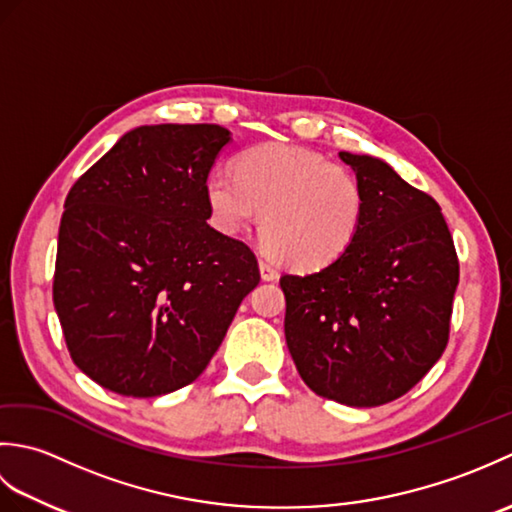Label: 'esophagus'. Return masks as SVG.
I'll list each match as a JSON object with an SVG mask.
<instances>
[{
	"label": "esophagus",
	"instance_id": "1",
	"mask_svg": "<svg viewBox=\"0 0 512 512\" xmlns=\"http://www.w3.org/2000/svg\"><path fill=\"white\" fill-rule=\"evenodd\" d=\"M259 273H262V279L264 281H275L277 277H279V273H277V268L273 266V264H268V262H259Z\"/></svg>",
	"mask_w": 512,
	"mask_h": 512
}]
</instances>
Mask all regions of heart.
I'll return each instance as SVG.
<instances>
[{"mask_svg":"<svg viewBox=\"0 0 512 512\" xmlns=\"http://www.w3.org/2000/svg\"><path fill=\"white\" fill-rule=\"evenodd\" d=\"M206 202L224 233L262 220V242L279 262L314 270L339 259L361 228L363 187L354 173L310 149L270 143L248 149L235 173L206 178Z\"/></svg>","mask_w":512,"mask_h":512,"instance_id":"heart-1","label":"heart"}]
</instances>
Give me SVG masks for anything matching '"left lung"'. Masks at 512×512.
<instances>
[{
	"label": "left lung",
	"instance_id": "1",
	"mask_svg": "<svg viewBox=\"0 0 512 512\" xmlns=\"http://www.w3.org/2000/svg\"><path fill=\"white\" fill-rule=\"evenodd\" d=\"M339 158L363 187L361 228L332 264L279 279L286 343L314 394L378 407L405 396L442 356L460 262L431 195L380 158Z\"/></svg>",
	"mask_w": 512,
	"mask_h": 512
}]
</instances>
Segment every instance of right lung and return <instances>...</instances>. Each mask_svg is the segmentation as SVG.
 <instances>
[{
    "label": "right lung",
    "mask_w": 512,
    "mask_h": 512,
    "mask_svg": "<svg viewBox=\"0 0 512 512\" xmlns=\"http://www.w3.org/2000/svg\"><path fill=\"white\" fill-rule=\"evenodd\" d=\"M231 140L220 125H143L74 182L59 226L52 299L74 365L121 396L198 378L257 257L209 226L206 178Z\"/></svg>",
    "instance_id": "obj_1"
}]
</instances>
